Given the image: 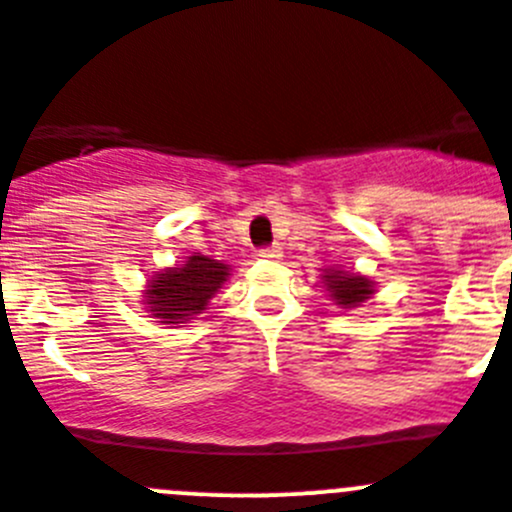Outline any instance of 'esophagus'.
<instances>
[{"label": "esophagus", "instance_id": "esophagus-1", "mask_svg": "<svg viewBox=\"0 0 512 512\" xmlns=\"http://www.w3.org/2000/svg\"><path fill=\"white\" fill-rule=\"evenodd\" d=\"M260 257H265V260H280L282 257V250L277 245H270V247H262L260 250Z\"/></svg>", "mask_w": 512, "mask_h": 512}]
</instances>
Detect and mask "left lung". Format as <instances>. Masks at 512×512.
<instances>
[{
  "mask_svg": "<svg viewBox=\"0 0 512 512\" xmlns=\"http://www.w3.org/2000/svg\"><path fill=\"white\" fill-rule=\"evenodd\" d=\"M322 285H325V290L330 292L335 305H340L342 310H352V307L362 305L375 292V282L367 280L365 275L335 270V267L322 272Z\"/></svg>",
  "mask_w": 512,
  "mask_h": 512,
  "instance_id": "left-lung-1",
  "label": "left lung"
}]
</instances>
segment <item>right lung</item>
I'll return each instance as SVG.
<instances>
[{
    "label": "right lung",
    "instance_id": "add662e5",
    "mask_svg": "<svg viewBox=\"0 0 512 512\" xmlns=\"http://www.w3.org/2000/svg\"><path fill=\"white\" fill-rule=\"evenodd\" d=\"M230 277V265L192 252L185 265L157 272L145 290V307L162 325H182L207 310V302Z\"/></svg>",
    "mask_w": 512,
    "mask_h": 512
}]
</instances>
